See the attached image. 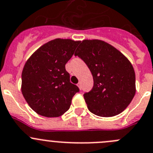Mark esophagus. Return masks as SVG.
<instances>
[{"instance_id": "1", "label": "esophagus", "mask_w": 153, "mask_h": 153, "mask_svg": "<svg viewBox=\"0 0 153 153\" xmlns=\"http://www.w3.org/2000/svg\"><path fill=\"white\" fill-rule=\"evenodd\" d=\"M78 88H80V89H81V83H80V82H79V83H78Z\"/></svg>"}]
</instances>
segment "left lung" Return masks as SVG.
<instances>
[{
    "label": "left lung",
    "instance_id": "1",
    "mask_svg": "<svg viewBox=\"0 0 153 153\" xmlns=\"http://www.w3.org/2000/svg\"><path fill=\"white\" fill-rule=\"evenodd\" d=\"M75 56L86 63L94 78L93 88L84 94L90 112L102 117L123 112L136 93L135 72L130 61L100 40H84Z\"/></svg>",
    "mask_w": 153,
    "mask_h": 153
}]
</instances>
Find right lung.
I'll list each match as a JSON object with an SVG mask.
<instances>
[{"instance_id": "add662e5", "label": "right lung", "mask_w": 153, "mask_h": 153, "mask_svg": "<svg viewBox=\"0 0 153 153\" xmlns=\"http://www.w3.org/2000/svg\"><path fill=\"white\" fill-rule=\"evenodd\" d=\"M80 41L57 39L38 48L25 62L22 73V93L31 109L42 116L59 117L68 110L79 92L70 82L65 64Z\"/></svg>"}]
</instances>
